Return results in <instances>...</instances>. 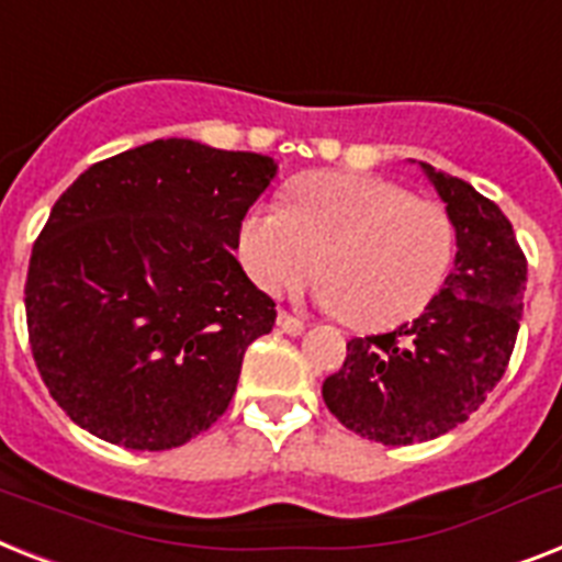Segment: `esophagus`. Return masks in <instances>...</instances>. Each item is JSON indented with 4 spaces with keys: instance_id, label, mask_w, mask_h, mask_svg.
<instances>
[{
    "instance_id": "34e87169",
    "label": "esophagus",
    "mask_w": 562,
    "mask_h": 562,
    "mask_svg": "<svg viewBox=\"0 0 562 562\" xmlns=\"http://www.w3.org/2000/svg\"><path fill=\"white\" fill-rule=\"evenodd\" d=\"M277 326H280L285 335H303V331H305V323L300 321V317H294V314H289V312L277 314Z\"/></svg>"
}]
</instances>
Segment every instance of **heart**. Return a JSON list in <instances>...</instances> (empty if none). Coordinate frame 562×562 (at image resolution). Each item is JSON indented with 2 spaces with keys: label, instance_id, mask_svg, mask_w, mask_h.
<instances>
[{
  "label": "heart",
  "instance_id": "obj_1",
  "mask_svg": "<svg viewBox=\"0 0 562 562\" xmlns=\"http://www.w3.org/2000/svg\"><path fill=\"white\" fill-rule=\"evenodd\" d=\"M447 210L375 176L317 172L289 207L257 204L241 216L239 257L268 294L308 280L323 257L317 300L358 328L409 321L441 289L453 259Z\"/></svg>",
  "mask_w": 562,
  "mask_h": 562
}]
</instances>
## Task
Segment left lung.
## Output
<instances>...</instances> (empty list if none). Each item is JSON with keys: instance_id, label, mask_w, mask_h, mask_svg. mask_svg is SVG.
I'll use <instances>...</instances> for the list:
<instances>
[{"instance_id": "obj_1", "label": "left lung", "mask_w": 562, "mask_h": 562, "mask_svg": "<svg viewBox=\"0 0 562 562\" xmlns=\"http://www.w3.org/2000/svg\"><path fill=\"white\" fill-rule=\"evenodd\" d=\"M418 167L453 222V268L422 317L352 337L340 372L323 381V401L346 430L392 447L439 439L476 413L505 375L528 280L503 210L462 178Z\"/></svg>"}]
</instances>
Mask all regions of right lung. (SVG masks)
I'll use <instances>...</instances> for the list:
<instances>
[{
	"mask_svg": "<svg viewBox=\"0 0 562 562\" xmlns=\"http://www.w3.org/2000/svg\"><path fill=\"white\" fill-rule=\"evenodd\" d=\"M277 170L268 155L161 138L91 164L59 195L25 312L36 369L77 427L170 450L225 413L245 349L277 321L234 257Z\"/></svg>",
	"mask_w": 562,
	"mask_h": 562,
	"instance_id": "right-lung-1",
	"label": "right lung"
}]
</instances>
